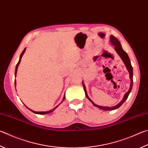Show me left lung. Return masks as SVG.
Listing matches in <instances>:
<instances>
[{"label":"left lung","mask_w":148,"mask_h":148,"mask_svg":"<svg viewBox=\"0 0 148 148\" xmlns=\"http://www.w3.org/2000/svg\"><path fill=\"white\" fill-rule=\"evenodd\" d=\"M110 42H111V43L112 45H113V46H114L115 51H116V53L119 55L120 58L122 59V60L123 61V63L125 64L126 68H127V71L129 72V73H130V79H131L130 87V89H129V90L125 94L124 96H123V98L122 100V101H121L120 103H118L116 106H113V107H103V106H98V105H96V103H94V102L92 101V100H90V98L88 96L87 93V90H86L85 85H84V83L82 82V84H83V88H84L86 97H87L88 100H89L91 102V103L93 104L94 106L97 107H98L99 109L104 110V111H111V110L116 109L119 108V107H120L121 106H122V105L123 103H124L125 101L127 100L129 95H130V93L131 92V90H132L133 83V67H132V66H131V61H130V58H129V56L127 55V53L123 50V48L122 47V45H121L120 41H119V39L116 38V37H115L114 36H112V35L111 36H110Z\"/></svg>","instance_id":"1"}]
</instances>
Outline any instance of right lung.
<instances>
[{
  "mask_svg": "<svg viewBox=\"0 0 148 148\" xmlns=\"http://www.w3.org/2000/svg\"><path fill=\"white\" fill-rule=\"evenodd\" d=\"M25 50H26V48H25V49H24V50L23 51V52L21 53V56H20V58H19V61H18V62L17 63V65H16V67H15V77H16V75H17V69H18V65H19L20 64V62H21V58H22V57H23V55L24 54V53L25 52ZM15 85L16 86V80H15ZM65 95H64V97H63V101L65 100ZM63 101L61 102V103H62L63 102ZM60 104H59L58 106H56L55 108H53V109H52V110H50V111H46V112H36V111H33V110H32V109H29L28 107H26H26H27V108L29 109V110H30L31 111H32L33 112H34V113H36V114H48V113H50V112H52V111H54V110L57 108V107L60 106Z\"/></svg>",
  "mask_w": 148,
  "mask_h": 148,
  "instance_id": "right-lung-1",
  "label": "right lung"
}]
</instances>
